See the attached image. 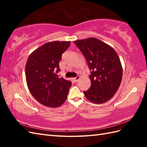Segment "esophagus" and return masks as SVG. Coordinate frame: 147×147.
Returning a JSON list of instances; mask_svg holds the SVG:
<instances>
[{
  "instance_id": "obj_1",
  "label": "esophagus",
  "mask_w": 147,
  "mask_h": 147,
  "mask_svg": "<svg viewBox=\"0 0 147 147\" xmlns=\"http://www.w3.org/2000/svg\"><path fill=\"white\" fill-rule=\"evenodd\" d=\"M80 78V76H78L76 78H74L73 79V80L74 82H77Z\"/></svg>"
}]
</instances>
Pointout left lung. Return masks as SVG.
Here are the masks:
<instances>
[{
    "mask_svg": "<svg viewBox=\"0 0 147 147\" xmlns=\"http://www.w3.org/2000/svg\"><path fill=\"white\" fill-rule=\"evenodd\" d=\"M74 43L91 70V86L83 92L86 98L97 104L107 102L117 92L123 77V67L117 52L111 46L93 37Z\"/></svg>",
    "mask_w": 147,
    "mask_h": 147,
    "instance_id": "8db88e82",
    "label": "left lung"
}]
</instances>
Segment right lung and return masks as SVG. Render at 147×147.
Here are the masks:
<instances>
[{
	"instance_id": "right-lung-1",
	"label": "right lung",
	"mask_w": 147,
	"mask_h": 147,
	"mask_svg": "<svg viewBox=\"0 0 147 147\" xmlns=\"http://www.w3.org/2000/svg\"><path fill=\"white\" fill-rule=\"evenodd\" d=\"M70 41L45 43L30 54L25 65L28 88L37 101L49 107H58L67 98L71 82L59 78V63Z\"/></svg>"
}]
</instances>
